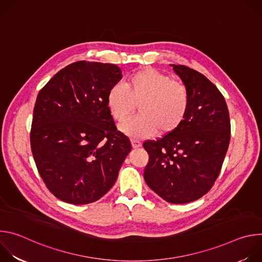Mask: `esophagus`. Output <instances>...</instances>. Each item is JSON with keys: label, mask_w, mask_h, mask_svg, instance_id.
Masks as SVG:
<instances>
[{"label": "esophagus", "mask_w": 262, "mask_h": 262, "mask_svg": "<svg viewBox=\"0 0 262 262\" xmlns=\"http://www.w3.org/2000/svg\"><path fill=\"white\" fill-rule=\"evenodd\" d=\"M132 145H133V148H139V147L142 145V143H141L139 140L133 139V140H132Z\"/></svg>", "instance_id": "1"}]
</instances>
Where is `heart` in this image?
<instances>
[{"instance_id": "heart-1", "label": "heart", "mask_w": 262, "mask_h": 262, "mask_svg": "<svg viewBox=\"0 0 262 262\" xmlns=\"http://www.w3.org/2000/svg\"><path fill=\"white\" fill-rule=\"evenodd\" d=\"M139 103L140 115L120 126L133 138H147L158 130L162 135L173 133L184 120L190 107V93L180 82L154 68H143L126 80L124 86L116 84L106 96L110 113L116 121H125Z\"/></svg>"}]
</instances>
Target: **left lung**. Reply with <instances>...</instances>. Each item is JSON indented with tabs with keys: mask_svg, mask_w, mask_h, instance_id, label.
Here are the masks:
<instances>
[{
	"mask_svg": "<svg viewBox=\"0 0 262 262\" xmlns=\"http://www.w3.org/2000/svg\"><path fill=\"white\" fill-rule=\"evenodd\" d=\"M190 93V107L173 133L147 140L144 169L147 185L165 201L183 204L205 195L216 180L230 142L225 98L202 73L172 65Z\"/></svg>",
	"mask_w": 262,
	"mask_h": 262,
	"instance_id": "8db88e82",
	"label": "left lung"
}]
</instances>
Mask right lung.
<instances>
[{"label":"right lung","instance_id":"right-lung-1","mask_svg":"<svg viewBox=\"0 0 262 262\" xmlns=\"http://www.w3.org/2000/svg\"><path fill=\"white\" fill-rule=\"evenodd\" d=\"M122 78L115 64L78 61L67 65L37 95L30 142L43 182L58 199L88 204L114 185L132 150L106 104Z\"/></svg>","mask_w":262,"mask_h":262}]
</instances>
